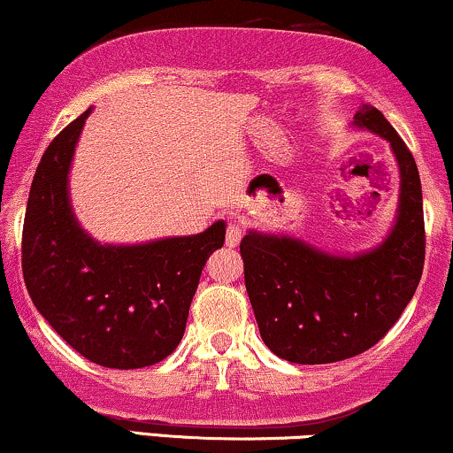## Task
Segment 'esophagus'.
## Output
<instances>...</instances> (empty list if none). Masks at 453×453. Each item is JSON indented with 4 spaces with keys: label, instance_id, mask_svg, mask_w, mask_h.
Wrapping results in <instances>:
<instances>
[{
    "label": "esophagus",
    "instance_id": "esophagus-1",
    "mask_svg": "<svg viewBox=\"0 0 453 453\" xmlns=\"http://www.w3.org/2000/svg\"><path fill=\"white\" fill-rule=\"evenodd\" d=\"M240 238H242V227H240L238 223H230L226 230V244L230 246V249H234V246H238Z\"/></svg>",
    "mask_w": 453,
    "mask_h": 453
}]
</instances>
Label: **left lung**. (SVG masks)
Instances as JSON below:
<instances>
[{
    "mask_svg": "<svg viewBox=\"0 0 453 453\" xmlns=\"http://www.w3.org/2000/svg\"><path fill=\"white\" fill-rule=\"evenodd\" d=\"M355 125L387 140L399 165L397 221L385 242L355 257L255 230L240 242L246 293L261 339L286 362L332 364L368 351L408 307L425 267L416 160L376 108L364 106Z\"/></svg>",
    "mask_w": 453,
    "mask_h": 453,
    "instance_id": "left-lung-1",
    "label": "left lung"
}]
</instances>
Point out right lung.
<instances>
[{
	"instance_id": "right-lung-1",
	"label": "right lung",
	"mask_w": 453,
	"mask_h": 453,
	"mask_svg": "<svg viewBox=\"0 0 453 453\" xmlns=\"http://www.w3.org/2000/svg\"><path fill=\"white\" fill-rule=\"evenodd\" d=\"M89 112L51 140L33 177L22 276L39 313L74 351L104 368H146L180 345L200 273L223 246L226 223L146 244L96 242L68 198V171Z\"/></svg>"
}]
</instances>
